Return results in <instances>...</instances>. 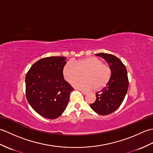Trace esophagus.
I'll return each instance as SVG.
<instances>
[{
  "label": "esophagus",
  "mask_w": 153,
  "mask_h": 153,
  "mask_svg": "<svg viewBox=\"0 0 153 153\" xmlns=\"http://www.w3.org/2000/svg\"><path fill=\"white\" fill-rule=\"evenodd\" d=\"M81 92H82V94H83V95H87V94H88V93H87V92H86V91H82V90H79Z\"/></svg>",
  "instance_id": "esophagus-1"
}]
</instances>
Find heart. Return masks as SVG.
Masks as SVG:
<instances>
[{"label":"heart","mask_w":153,"mask_h":153,"mask_svg":"<svg viewBox=\"0 0 153 153\" xmlns=\"http://www.w3.org/2000/svg\"><path fill=\"white\" fill-rule=\"evenodd\" d=\"M84 75L85 78L75 82L74 86L83 90H100L106 87L112 76V70L109 65L95 56H89L83 59L68 62L62 70L63 77L68 83H72Z\"/></svg>","instance_id":"b5f03b06"}]
</instances>
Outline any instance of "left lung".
<instances>
[{"instance_id":"1","label":"left lung","mask_w":153,"mask_h":153,"mask_svg":"<svg viewBox=\"0 0 153 153\" xmlns=\"http://www.w3.org/2000/svg\"><path fill=\"white\" fill-rule=\"evenodd\" d=\"M103 58L112 70V76L106 87L96 93V100L90 106L100 115H107L114 112L121 105L129 87L128 73L125 65L112 54L98 53Z\"/></svg>"}]
</instances>
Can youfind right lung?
<instances>
[{"mask_svg":"<svg viewBox=\"0 0 153 153\" xmlns=\"http://www.w3.org/2000/svg\"><path fill=\"white\" fill-rule=\"evenodd\" d=\"M64 56L41 58L32 65L25 76V95L35 112L48 119L59 117L66 109L74 88L62 74Z\"/></svg>","mask_w":153,"mask_h":153,"instance_id":"obj_1","label":"right lung"}]
</instances>
